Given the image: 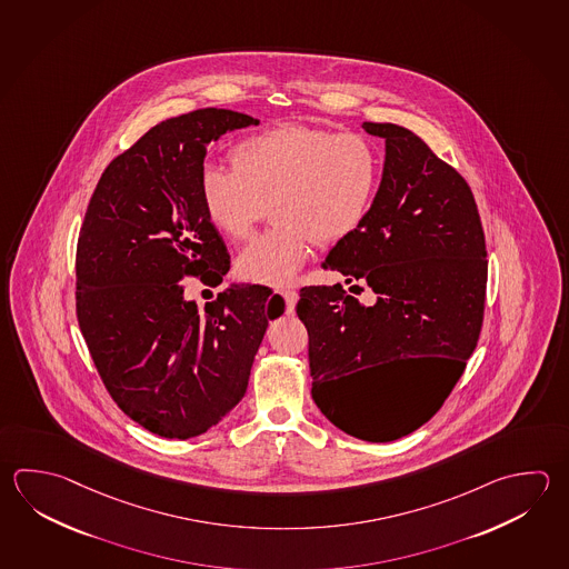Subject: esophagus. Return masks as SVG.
Returning a JSON list of instances; mask_svg holds the SVG:
<instances>
[{
    "label": "esophagus",
    "instance_id": "1",
    "mask_svg": "<svg viewBox=\"0 0 569 569\" xmlns=\"http://www.w3.org/2000/svg\"><path fill=\"white\" fill-rule=\"evenodd\" d=\"M279 296L286 301V313H293L296 310V301H298V291L296 290H281L278 291Z\"/></svg>",
    "mask_w": 569,
    "mask_h": 569
}]
</instances>
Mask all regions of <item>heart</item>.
<instances>
[{
    "instance_id": "b5f03b06",
    "label": "heart",
    "mask_w": 569,
    "mask_h": 569,
    "mask_svg": "<svg viewBox=\"0 0 569 569\" xmlns=\"http://www.w3.org/2000/svg\"><path fill=\"white\" fill-rule=\"evenodd\" d=\"M231 169L207 162L199 199L209 223L229 239H246L269 204L276 226L241 251L243 278L286 286L310 258L313 241L333 246L365 226L375 204L382 159L356 132L279 124L237 140Z\"/></svg>"
}]
</instances>
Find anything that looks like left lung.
I'll use <instances>...</instances> for the list:
<instances>
[{
  "instance_id": "left-lung-1",
  "label": "left lung",
  "mask_w": 569,
  "mask_h": 569,
  "mask_svg": "<svg viewBox=\"0 0 569 569\" xmlns=\"http://www.w3.org/2000/svg\"><path fill=\"white\" fill-rule=\"evenodd\" d=\"M362 129L387 140L382 182L365 226L322 268L362 281L376 301L360 303L342 283L306 286L296 310L323 417L356 439L388 442L432 419L465 372L481 333L487 249L471 187L449 162L398 124ZM397 357L441 368L387 416L363 376Z\"/></svg>"
}]
</instances>
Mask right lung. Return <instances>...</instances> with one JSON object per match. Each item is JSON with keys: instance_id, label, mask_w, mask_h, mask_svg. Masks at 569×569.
I'll list each match as a JSON object with an SVG mask.
<instances>
[{"instance_id": "1", "label": "right lung", "mask_w": 569, "mask_h": 569, "mask_svg": "<svg viewBox=\"0 0 569 569\" xmlns=\"http://www.w3.org/2000/svg\"><path fill=\"white\" fill-rule=\"evenodd\" d=\"M259 120L201 108L164 120L108 164L76 247V316L108 395L164 439L203 435L246 397L269 320L266 286L227 288L204 313L184 281L219 286L229 253L199 199L207 147Z\"/></svg>"}]
</instances>
